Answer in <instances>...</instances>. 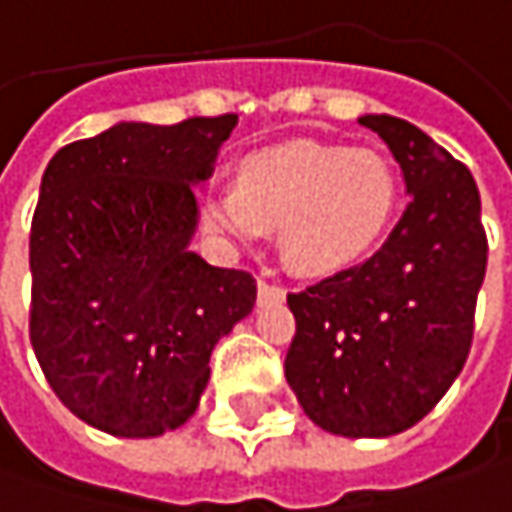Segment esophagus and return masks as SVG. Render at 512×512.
I'll list each match as a JSON object with an SVG mask.
<instances>
[{
	"label": "esophagus",
	"instance_id": "esophagus-1",
	"mask_svg": "<svg viewBox=\"0 0 512 512\" xmlns=\"http://www.w3.org/2000/svg\"><path fill=\"white\" fill-rule=\"evenodd\" d=\"M257 295H260V298H284V286L260 278V281H257Z\"/></svg>",
	"mask_w": 512,
	"mask_h": 512
}]
</instances>
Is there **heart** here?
<instances>
[{"mask_svg": "<svg viewBox=\"0 0 512 512\" xmlns=\"http://www.w3.org/2000/svg\"><path fill=\"white\" fill-rule=\"evenodd\" d=\"M400 173L374 147L289 141L237 167L234 191L208 196L205 226L228 240L281 228V255L304 275H333L368 257L397 217Z\"/></svg>", "mask_w": 512, "mask_h": 512, "instance_id": "1", "label": "heart"}]
</instances>
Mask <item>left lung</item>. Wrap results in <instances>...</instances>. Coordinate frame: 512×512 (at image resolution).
Wrapping results in <instances>:
<instances>
[{"mask_svg": "<svg viewBox=\"0 0 512 512\" xmlns=\"http://www.w3.org/2000/svg\"><path fill=\"white\" fill-rule=\"evenodd\" d=\"M359 124L388 144L411 202L371 260L286 295L295 336L284 371L324 432L388 437L420 423L464 368L487 231L458 159L403 118Z\"/></svg>", "mask_w": 512, "mask_h": 512, "instance_id": "1", "label": "left lung"}]
</instances>
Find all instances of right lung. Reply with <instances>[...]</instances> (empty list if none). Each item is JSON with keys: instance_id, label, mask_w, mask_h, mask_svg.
Instances as JSON below:
<instances>
[{"instance_id": "1", "label": "right lung", "mask_w": 512, "mask_h": 512, "mask_svg": "<svg viewBox=\"0 0 512 512\" xmlns=\"http://www.w3.org/2000/svg\"><path fill=\"white\" fill-rule=\"evenodd\" d=\"M234 124L231 112L115 124L60 147L43 173L28 333L60 403L106 435L182 426L214 345L255 307L249 272L188 249L194 185L211 176Z\"/></svg>"}]
</instances>
